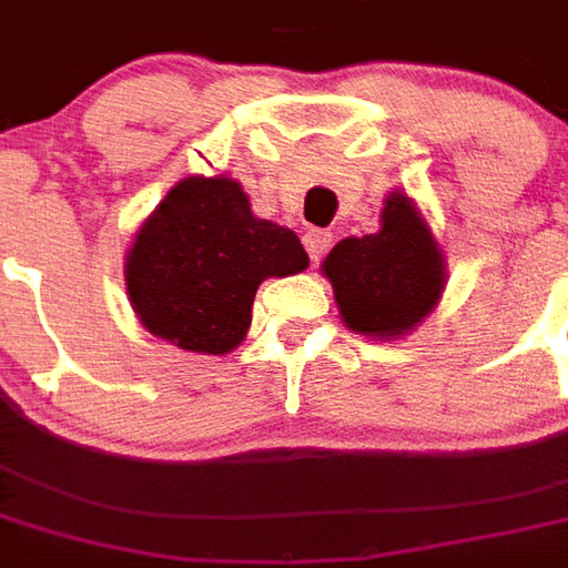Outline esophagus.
Wrapping results in <instances>:
<instances>
[{"label":"esophagus","mask_w":568,"mask_h":568,"mask_svg":"<svg viewBox=\"0 0 568 568\" xmlns=\"http://www.w3.org/2000/svg\"><path fill=\"white\" fill-rule=\"evenodd\" d=\"M304 248H307L310 261H322L325 252L332 248V234L328 231H307L304 234Z\"/></svg>","instance_id":"1"}]
</instances>
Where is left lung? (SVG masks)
Segmentation results:
<instances>
[{
    "label": "left lung",
    "instance_id": "left-lung-1",
    "mask_svg": "<svg viewBox=\"0 0 568 568\" xmlns=\"http://www.w3.org/2000/svg\"><path fill=\"white\" fill-rule=\"evenodd\" d=\"M381 222L377 234L341 240L322 261V271L353 332L395 337L438 304L444 258L405 194H389Z\"/></svg>",
    "mask_w": 568,
    "mask_h": 568
}]
</instances>
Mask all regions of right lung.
<instances>
[{
	"instance_id": "obj_1",
	"label": "right lung",
	"mask_w": 568,
	"mask_h": 568,
	"mask_svg": "<svg viewBox=\"0 0 568 568\" xmlns=\"http://www.w3.org/2000/svg\"><path fill=\"white\" fill-rule=\"evenodd\" d=\"M307 264L295 231L255 219L234 179L191 175L145 219L124 276L151 334L222 356L246 337L258 285Z\"/></svg>"
}]
</instances>
